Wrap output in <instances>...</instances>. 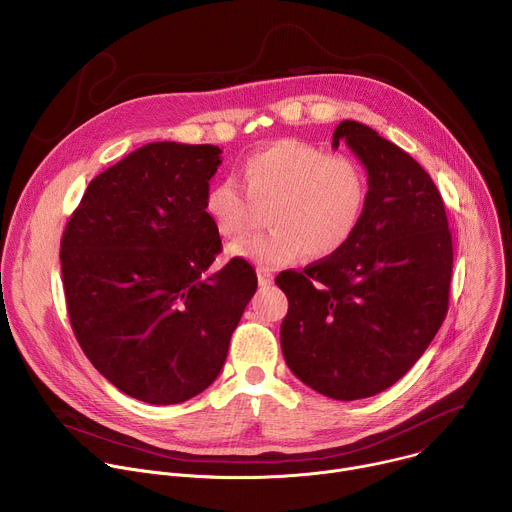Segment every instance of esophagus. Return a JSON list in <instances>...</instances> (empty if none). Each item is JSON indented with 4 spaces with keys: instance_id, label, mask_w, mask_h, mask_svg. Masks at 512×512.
Listing matches in <instances>:
<instances>
[{
    "instance_id": "34e87169",
    "label": "esophagus",
    "mask_w": 512,
    "mask_h": 512,
    "mask_svg": "<svg viewBox=\"0 0 512 512\" xmlns=\"http://www.w3.org/2000/svg\"><path fill=\"white\" fill-rule=\"evenodd\" d=\"M257 279L261 287H269L273 283V273L267 269H257Z\"/></svg>"
}]
</instances>
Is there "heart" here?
I'll return each instance as SVG.
<instances>
[{"mask_svg": "<svg viewBox=\"0 0 512 512\" xmlns=\"http://www.w3.org/2000/svg\"><path fill=\"white\" fill-rule=\"evenodd\" d=\"M231 178L208 186L202 210L214 231L235 239L251 223L255 206L267 208L271 227L229 245V253L263 269L300 259H324L344 249L369 206V172L356 158L326 154L300 139H279L251 154Z\"/></svg>", "mask_w": 512, "mask_h": 512, "instance_id": "b5f03b06", "label": "heart"}]
</instances>
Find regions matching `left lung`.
<instances>
[{
    "label": "left lung",
    "mask_w": 512,
    "mask_h": 512,
    "mask_svg": "<svg viewBox=\"0 0 512 512\" xmlns=\"http://www.w3.org/2000/svg\"><path fill=\"white\" fill-rule=\"evenodd\" d=\"M340 141L371 180L360 229L338 253L275 283L289 302L281 350L291 373L354 401L395 385L440 330L454 247L442 194L407 152L348 119L332 135L334 148Z\"/></svg>",
    "instance_id": "left-lung-1"
}]
</instances>
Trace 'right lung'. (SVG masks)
I'll use <instances>...</instances> for the list:
<instances>
[{
  "label": "right lung",
  "mask_w": 512,
  "mask_h": 512,
  "mask_svg": "<svg viewBox=\"0 0 512 512\" xmlns=\"http://www.w3.org/2000/svg\"><path fill=\"white\" fill-rule=\"evenodd\" d=\"M216 145L156 141L87 186L60 241L68 320L125 395L174 405L221 373L257 289L249 261L210 269L223 243L202 210Z\"/></svg>",
  "instance_id": "right-lung-1"
}]
</instances>
